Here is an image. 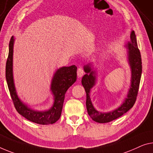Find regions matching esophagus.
I'll return each mask as SVG.
<instances>
[{
	"label": "esophagus",
	"mask_w": 153,
	"mask_h": 153,
	"mask_svg": "<svg viewBox=\"0 0 153 153\" xmlns=\"http://www.w3.org/2000/svg\"><path fill=\"white\" fill-rule=\"evenodd\" d=\"M84 74V71L83 68H79L77 70V76L79 77H81Z\"/></svg>",
	"instance_id": "obj_1"
}]
</instances>
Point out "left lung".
<instances>
[{
  "instance_id": "left-lung-1",
  "label": "left lung",
  "mask_w": 153,
  "mask_h": 153,
  "mask_svg": "<svg viewBox=\"0 0 153 153\" xmlns=\"http://www.w3.org/2000/svg\"><path fill=\"white\" fill-rule=\"evenodd\" d=\"M130 37L131 41L126 44V47L128 49V60L131 70V85L127 93V96L123 104L118 108H117L114 111L102 113L97 111L94 107L92 102L91 101L90 94L91 89L96 84V72L91 68V63L85 65L83 68L84 71L86 74L82 78L81 83L86 92L87 111L91 119L96 123H109L114 120L118 118L119 117L122 116L129 109H131L135 102L138 90H139L141 76H142V58H141L140 52L138 48L137 39H136V36L134 30L131 31Z\"/></svg>"
}]
</instances>
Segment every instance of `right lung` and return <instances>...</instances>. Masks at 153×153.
Listing matches in <instances>:
<instances>
[{
    "instance_id": "1",
    "label": "right lung",
    "mask_w": 153,
    "mask_h": 153,
    "mask_svg": "<svg viewBox=\"0 0 153 153\" xmlns=\"http://www.w3.org/2000/svg\"><path fill=\"white\" fill-rule=\"evenodd\" d=\"M14 37L12 36L9 44V55L6 63L5 76L8 88L17 111L26 119L39 124H51L57 122L61 116L65 94L70 86L76 81V65L62 67L54 74L51 85V91L54 96L52 107L46 111H36L22 102L18 96L13 76V53Z\"/></svg>"
}]
</instances>
